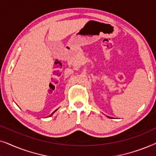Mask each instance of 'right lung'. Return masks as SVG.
Here are the masks:
<instances>
[{"label": "right lung", "mask_w": 156, "mask_h": 156, "mask_svg": "<svg viewBox=\"0 0 156 156\" xmlns=\"http://www.w3.org/2000/svg\"><path fill=\"white\" fill-rule=\"evenodd\" d=\"M57 109H56V110H55V112H52V114H51V115H50V116H52V114H54V113H55V112H56V111H57Z\"/></svg>", "instance_id": "right-lung-1"}]
</instances>
